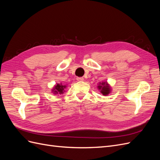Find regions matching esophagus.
<instances>
[{
  "label": "esophagus",
  "instance_id": "esophagus-1",
  "mask_svg": "<svg viewBox=\"0 0 160 160\" xmlns=\"http://www.w3.org/2000/svg\"><path fill=\"white\" fill-rule=\"evenodd\" d=\"M77 81H83L84 79H83V77H77Z\"/></svg>",
  "mask_w": 160,
  "mask_h": 160
}]
</instances>
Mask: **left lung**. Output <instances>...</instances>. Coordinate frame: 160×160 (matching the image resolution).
<instances>
[{"mask_svg":"<svg viewBox=\"0 0 160 160\" xmlns=\"http://www.w3.org/2000/svg\"><path fill=\"white\" fill-rule=\"evenodd\" d=\"M98 88L101 90V93L103 95H108L110 93V87L107 83H101L98 86Z\"/></svg>","mask_w":160,"mask_h":160,"instance_id":"obj_1","label":"left lung"}]
</instances>
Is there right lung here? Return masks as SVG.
Returning a JSON list of instances; mask_svg holds the SVG:
<instances>
[{"label": "right lung", "instance_id": "add662e5", "mask_svg": "<svg viewBox=\"0 0 160 160\" xmlns=\"http://www.w3.org/2000/svg\"><path fill=\"white\" fill-rule=\"evenodd\" d=\"M66 88L65 85H62L61 84H57V85L55 87L54 89H53V91H54V93H59L61 94L63 93L64 89Z\"/></svg>", "mask_w": 160, "mask_h": 160}]
</instances>
